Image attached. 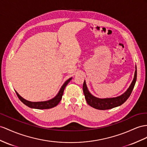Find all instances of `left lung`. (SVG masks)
Returning <instances> with one entry per match:
<instances>
[{
  "label": "left lung",
  "mask_w": 147,
  "mask_h": 147,
  "mask_svg": "<svg viewBox=\"0 0 147 147\" xmlns=\"http://www.w3.org/2000/svg\"><path fill=\"white\" fill-rule=\"evenodd\" d=\"M135 72L134 75V78L131 82L129 88L127 91L123 93L122 95L117 97L113 98H106V99H99L93 96L88 91L87 86H86V82L84 81L83 83V92L85 96V99L86 102L91 107L99 110H107L110 109L115 107H117L123 104L130 97L131 92L133 91L135 82L137 80V66L135 67Z\"/></svg>",
  "instance_id": "1"
}]
</instances>
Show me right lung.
Returning <instances> with one entry per match:
<instances>
[{
  "mask_svg": "<svg viewBox=\"0 0 147 147\" xmlns=\"http://www.w3.org/2000/svg\"><path fill=\"white\" fill-rule=\"evenodd\" d=\"M71 79H72L71 78H69V80H67L65 82V84L63 85L61 88L60 89L58 94L56 95L53 99L47 101H43V102H30V101L24 99V98H22L16 91V92L18 99H19L24 104H25L26 106H27L29 107L38 109H50L56 106L59 104L60 100H61L64 90H65L66 85L68 84V82L71 80Z\"/></svg>",
  "mask_w": 147,
  "mask_h": 147,
  "instance_id": "obj_1",
  "label": "right lung"
}]
</instances>
